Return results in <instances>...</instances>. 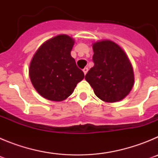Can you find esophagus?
<instances>
[{
  "label": "esophagus",
  "instance_id": "34e87169",
  "mask_svg": "<svg viewBox=\"0 0 158 158\" xmlns=\"http://www.w3.org/2000/svg\"><path fill=\"white\" fill-rule=\"evenodd\" d=\"M88 70H89V69H88V67H85V68H84V69H83V72H84V73H85V75L86 73H87Z\"/></svg>",
  "mask_w": 158,
  "mask_h": 158
}]
</instances>
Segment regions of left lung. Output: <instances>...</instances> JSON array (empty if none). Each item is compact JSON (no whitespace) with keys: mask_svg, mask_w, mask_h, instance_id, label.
<instances>
[{"mask_svg":"<svg viewBox=\"0 0 158 158\" xmlns=\"http://www.w3.org/2000/svg\"><path fill=\"white\" fill-rule=\"evenodd\" d=\"M94 66L85 75V80L96 96L107 103L125 98L134 86L132 65L126 53L111 40L93 44Z\"/></svg>","mask_w":158,"mask_h":158,"instance_id":"obj_1","label":"left lung"}]
</instances>
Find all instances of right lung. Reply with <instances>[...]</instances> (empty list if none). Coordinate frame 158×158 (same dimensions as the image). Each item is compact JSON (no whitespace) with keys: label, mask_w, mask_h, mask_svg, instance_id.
<instances>
[{"label":"right lung","mask_w":158,"mask_h":158,"mask_svg":"<svg viewBox=\"0 0 158 158\" xmlns=\"http://www.w3.org/2000/svg\"><path fill=\"white\" fill-rule=\"evenodd\" d=\"M74 40L59 35L43 43L32 58L29 77L36 91L52 101H62L74 91L85 74L70 52Z\"/></svg>","instance_id":"obj_1"}]
</instances>
